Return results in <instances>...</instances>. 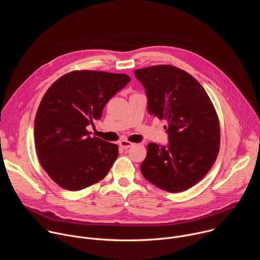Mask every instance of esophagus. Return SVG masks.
I'll return each mask as SVG.
<instances>
[{
  "instance_id": "esophagus-1",
  "label": "esophagus",
  "mask_w": 260,
  "mask_h": 260,
  "mask_svg": "<svg viewBox=\"0 0 260 260\" xmlns=\"http://www.w3.org/2000/svg\"><path fill=\"white\" fill-rule=\"evenodd\" d=\"M119 145H120L121 148H123V149H127V148H129V147H132L134 145V143H132V142L127 141V140H122L119 143Z\"/></svg>"
}]
</instances>
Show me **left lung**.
<instances>
[{"label":"left lung","instance_id":"8db88e82","mask_svg":"<svg viewBox=\"0 0 260 260\" xmlns=\"http://www.w3.org/2000/svg\"><path fill=\"white\" fill-rule=\"evenodd\" d=\"M148 98V112L168 121L169 145L149 143L141 164L144 178L172 193L199 183L213 167L220 148L215 107L190 74L170 64L135 70Z\"/></svg>","mask_w":260,"mask_h":260}]
</instances>
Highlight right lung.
Segmentation results:
<instances>
[{
	"instance_id": "add662e5",
	"label": "right lung",
	"mask_w": 260,
	"mask_h": 260,
	"mask_svg": "<svg viewBox=\"0 0 260 260\" xmlns=\"http://www.w3.org/2000/svg\"><path fill=\"white\" fill-rule=\"evenodd\" d=\"M131 81L126 74L73 71L45 92L35 118L39 162L61 188L78 191L103 180L118 156L116 144L90 137L109 100Z\"/></svg>"
}]
</instances>
